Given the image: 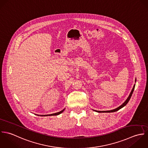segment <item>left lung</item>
I'll return each instance as SVG.
<instances>
[{"label":"left lung","mask_w":148,"mask_h":148,"mask_svg":"<svg viewBox=\"0 0 148 148\" xmlns=\"http://www.w3.org/2000/svg\"><path fill=\"white\" fill-rule=\"evenodd\" d=\"M135 82H136V79H135ZM135 85H136L134 84V85L133 89L132 90V91H131V92H130V93L129 97H128L126 99V100L121 106H119L118 108H116V109H113V110H107V111H98V110H94V111H95V112H98V113H113V112H115L118 111L119 109H121V108H123L125 106H126V104H127V103H128V102L129 101V100H130V98H131V97H132V94H133V91H134V90Z\"/></svg>","instance_id":"obj_1"}]
</instances>
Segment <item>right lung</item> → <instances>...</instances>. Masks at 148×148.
I'll return each instance as SVG.
<instances>
[{
	"mask_svg": "<svg viewBox=\"0 0 148 148\" xmlns=\"http://www.w3.org/2000/svg\"><path fill=\"white\" fill-rule=\"evenodd\" d=\"M65 110V109H63L62 110H61L60 112H58V113H54V114H46V115H38L37 114V116H58L60 114H61L62 112H63V111Z\"/></svg>",
	"mask_w": 148,
	"mask_h": 148,
	"instance_id": "1",
	"label": "right lung"
}]
</instances>
